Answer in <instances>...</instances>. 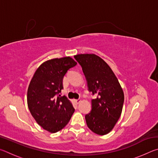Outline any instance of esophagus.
Listing matches in <instances>:
<instances>
[{"label": "esophagus", "instance_id": "obj_1", "mask_svg": "<svg viewBox=\"0 0 158 158\" xmlns=\"http://www.w3.org/2000/svg\"><path fill=\"white\" fill-rule=\"evenodd\" d=\"M74 101H75V102L77 104H79L80 102V100H79V99H77V100H74Z\"/></svg>", "mask_w": 158, "mask_h": 158}]
</instances>
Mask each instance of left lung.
Instances as JSON below:
<instances>
[{"instance_id":"1","label":"left lung","mask_w":158,"mask_h":158,"mask_svg":"<svg viewBox=\"0 0 158 158\" xmlns=\"http://www.w3.org/2000/svg\"><path fill=\"white\" fill-rule=\"evenodd\" d=\"M74 57L81 66L89 91L97 95L91 100V111L85 116L86 124L97 135H106L121 116L124 102L122 88L110 67L98 56L87 53Z\"/></svg>"}]
</instances>
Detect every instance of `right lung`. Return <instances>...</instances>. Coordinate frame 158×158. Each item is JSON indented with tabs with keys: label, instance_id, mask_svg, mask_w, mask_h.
<instances>
[{
	"label": "right lung",
	"instance_id": "1",
	"mask_svg": "<svg viewBox=\"0 0 158 158\" xmlns=\"http://www.w3.org/2000/svg\"><path fill=\"white\" fill-rule=\"evenodd\" d=\"M77 63L70 57L54 58L37 69L27 93L28 109L41 127L57 132L68 123L74 109L65 96L61 97L63 78Z\"/></svg>",
	"mask_w": 158,
	"mask_h": 158
}]
</instances>
